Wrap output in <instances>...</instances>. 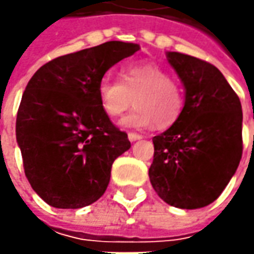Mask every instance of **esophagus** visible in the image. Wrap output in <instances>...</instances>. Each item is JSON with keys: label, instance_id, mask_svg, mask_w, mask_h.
Masks as SVG:
<instances>
[{"label": "esophagus", "instance_id": "34e87169", "mask_svg": "<svg viewBox=\"0 0 254 254\" xmlns=\"http://www.w3.org/2000/svg\"><path fill=\"white\" fill-rule=\"evenodd\" d=\"M142 137L140 134H135V132H128V140L130 141H137V140H141Z\"/></svg>", "mask_w": 254, "mask_h": 254}]
</instances>
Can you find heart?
<instances>
[{
  "label": "heart",
  "instance_id": "1",
  "mask_svg": "<svg viewBox=\"0 0 254 254\" xmlns=\"http://www.w3.org/2000/svg\"><path fill=\"white\" fill-rule=\"evenodd\" d=\"M97 94L102 110L112 119L127 112L134 99L137 109L123 120L124 127L132 128H147L154 124L158 128H168L180 119L184 109L180 83L151 62L123 66L120 82L103 77Z\"/></svg>",
  "mask_w": 254,
  "mask_h": 254
}]
</instances>
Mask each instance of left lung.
Instances as JSON below:
<instances>
[{"label":"left lung","mask_w":254,"mask_h":254,"mask_svg":"<svg viewBox=\"0 0 254 254\" xmlns=\"http://www.w3.org/2000/svg\"><path fill=\"white\" fill-rule=\"evenodd\" d=\"M168 62L185 87L180 119L152 138L148 170L154 190L181 209H198L219 198L239 167L242 104L218 67L180 52Z\"/></svg>","instance_id":"8db88e82"}]
</instances>
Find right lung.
Here are the masks:
<instances>
[{
  "instance_id": "obj_1",
  "label": "right lung",
  "mask_w": 254,
  "mask_h": 254,
  "mask_svg": "<svg viewBox=\"0 0 254 254\" xmlns=\"http://www.w3.org/2000/svg\"><path fill=\"white\" fill-rule=\"evenodd\" d=\"M138 49L110 41L59 56L26 84L16 141L25 175L48 205L79 209L107 190L113 162L131 144L102 110L97 87L113 64Z\"/></svg>"
}]
</instances>
